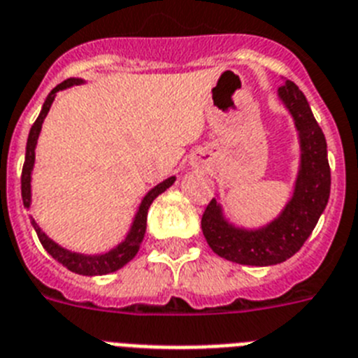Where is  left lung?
Instances as JSON below:
<instances>
[{
	"label": "left lung",
	"mask_w": 358,
	"mask_h": 358,
	"mask_svg": "<svg viewBox=\"0 0 358 358\" xmlns=\"http://www.w3.org/2000/svg\"><path fill=\"white\" fill-rule=\"evenodd\" d=\"M278 99L290 113L299 141V166L285 207L261 227L231 222L216 198L201 216V231L209 247L220 257L239 265L270 266L287 261L303 247L328 205L331 176L324 133L304 93L292 80L282 83Z\"/></svg>",
	"instance_id": "obj_1"
}]
</instances>
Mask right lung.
<instances>
[{
    "label": "right lung",
    "instance_id": "right-lung-1",
    "mask_svg": "<svg viewBox=\"0 0 358 358\" xmlns=\"http://www.w3.org/2000/svg\"><path fill=\"white\" fill-rule=\"evenodd\" d=\"M85 80L83 79H68L61 85L55 86L52 92L48 93V97L45 99V104L41 108V113L37 117V120L34 122V126L30 127L29 141H27V153H24V164H23V175H21V196H23V205L24 209H30L32 207V173L34 166H36V145L39 141V135H41V127L45 122L46 115H48L50 108H52V102L55 101V95L63 90L71 88L76 85H83ZM176 176H169L164 182H160L158 185H155L153 189H149L145 192V196L142 198L138 209H136L135 216H133L131 227L127 231L126 238L120 241L119 245H115L113 248L106 250L101 254H83V252H73V250H68V248L61 247L59 243H55L54 239L46 236V232H43V229L39 227V223L30 216V222L32 227L36 229L37 238L41 241V245L45 247L46 252L50 256L57 259L63 266H66L70 272L79 273V275H106V273L117 272L119 268H122L124 265H127L133 257L136 256L138 248L142 245V239L145 234V227H148V210L151 207V203L155 201V198L158 194H162L164 191L175 183Z\"/></svg>",
    "mask_w": 358,
    "mask_h": 358
}]
</instances>
